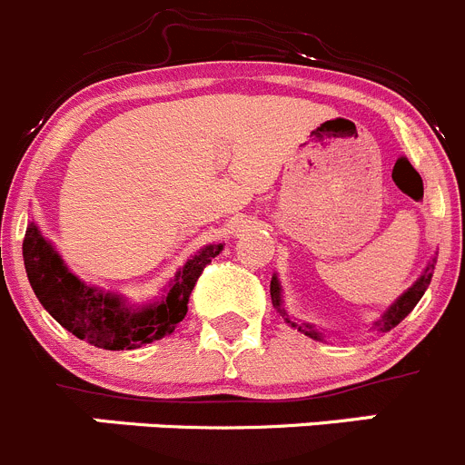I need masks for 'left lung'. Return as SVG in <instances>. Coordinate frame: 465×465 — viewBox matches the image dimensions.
Segmentation results:
<instances>
[{
    "mask_svg": "<svg viewBox=\"0 0 465 465\" xmlns=\"http://www.w3.org/2000/svg\"><path fill=\"white\" fill-rule=\"evenodd\" d=\"M436 263V262H433ZM433 263H429L427 266V271L422 272V277H420L418 282H415L413 286H411L409 292L403 293L401 298H399L397 302H394L392 307H390L388 312H385L383 314V319L381 321H376V328H379V331H383V332H388V331H392L394 325H399L401 323L403 319H406V316L411 314V312H413V307L418 305L420 302V298L424 296V292H427V286H429V282H431V271H433ZM271 298H272V305L277 307V310H280V314L282 316H286V312L282 310L280 307V282H277V277H272L271 280ZM286 321H289V316H286ZM289 323H292V321H289ZM293 328H296V323H292ZM298 331H302L305 332L307 337H312V340H321V332H316L314 328H312V325H298Z\"/></svg>",
    "mask_w": 465,
    "mask_h": 465,
    "instance_id": "8db88e82",
    "label": "left lung"
}]
</instances>
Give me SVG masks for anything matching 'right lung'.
Here are the masks:
<instances>
[{
  "instance_id": "obj_1",
  "label": "right lung",
  "mask_w": 465,
  "mask_h": 465,
  "mask_svg": "<svg viewBox=\"0 0 465 465\" xmlns=\"http://www.w3.org/2000/svg\"><path fill=\"white\" fill-rule=\"evenodd\" d=\"M223 245H208L194 254L173 277L164 301L144 310H128L119 298L101 293L77 280L50 242L41 236L36 224H29L23 241L25 268L29 284L41 305L68 332L98 349L130 351L163 340L181 323L188 312L190 293L203 268L218 257Z\"/></svg>"
}]
</instances>
